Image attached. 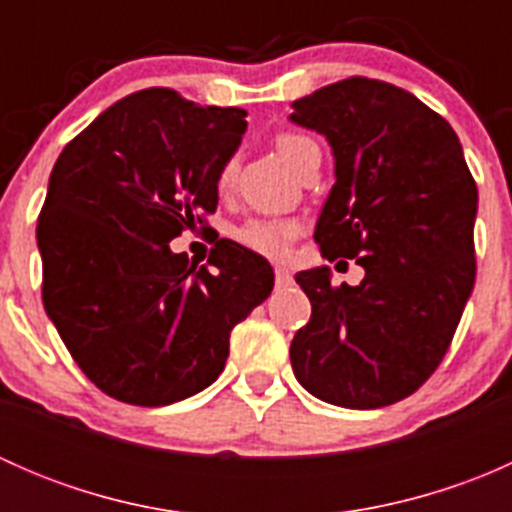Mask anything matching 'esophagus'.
I'll return each mask as SVG.
<instances>
[{
    "mask_svg": "<svg viewBox=\"0 0 512 512\" xmlns=\"http://www.w3.org/2000/svg\"><path fill=\"white\" fill-rule=\"evenodd\" d=\"M294 285V277L289 275V270H285V267H277L275 270V287L277 289H287Z\"/></svg>",
    "mask_w": 512,
    "mask_h": 512,
    "instance_id": "esophagus-1",
    "label": "esophagus"
}]
</instances>
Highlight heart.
<instances>
[{
  "label": "heart",
  "mask_w": 512,
  "mask_h": 512,
  "mask_svg": "<svg viewBox=\"0 0 512 512\" xmlns=\"http://www.w3.org/2000/svg\"><path fill=\"white\" fill-rule=\"evenodd\" d=\"M312 148H319L312 138L302 136V133H280L275 138V151L280 156L282 163L287 165L294 173V168L299 165V160L307 156ZM235 178V160H225L223 168L218 173V188L227 190ZM299 235V227L289 220H270V218H255L247 220L235 230V240L240 242L247 250L257 252L262 257H270V260H282L289 255V247H292L294 237Z\"/></svg>",
  "instance_id": "obj_1"
}]
</instances>
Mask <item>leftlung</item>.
<instances>
[{
    "mask_svg": "<svg viewBox=\"0 0 512 512\" xmlns=\"http://www.w3.org/2000/svg\"><path fill=\"white\" fill-rule=\"evenodd\" d=\"M292 108L334 153L314 240L329 262L364 267L356 287H334L329 267L294 277L312 302L289 347L294 376L327 404L381 409L451 347L476 282V180L446 118L394 84L352 76Z\"/></svg>",
    "mask_w": 512,
    "mask_h": 512,
    "instance_id": "left-lung-1",
    "label": "left lung"
}]
</instances>
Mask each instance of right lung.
I'll list each match as a JSON object with an SVG mask.
<instances>
[{
    "mask_svg": "<svg viewBox=\"0 0 512 512\" xmlns=\"http://www.w3.org/2000/svg\"><path fill=\"white\" fill-rule=\"evenodd\" d=\"M245 116L136 91L56 158L36 225L41 299L81 371L123 404L168 406L213 384L232 327L275 287L270 262L237 242L208 265L168 245L218 208Z\"/></svg>",
    "mask_w": 512,
    "mask_h": 512,
    "instance_id": "add662e5",
    "label": "right lung"
}]
</instances>
